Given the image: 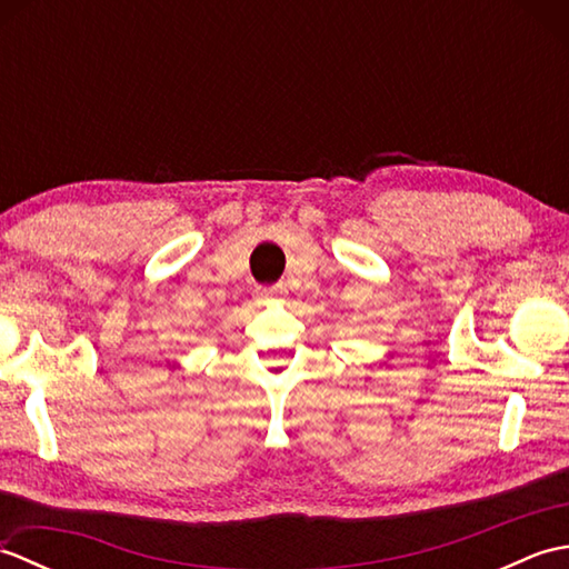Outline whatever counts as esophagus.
Wrapping results in <instances>:
<instances>
[{"label": "esophagus", "instance_id": "obj_1", "mask_svg": "<svg viewBox=\"0 0 569 569\" xmlns=\"http://www.w3.org/2000/svg\"><path fill=\"white\" fill-rule=\"evenodd\" d=\"M286 296V288L283 283H276V286H263L259 288V298H283Z\"/></svg>", "mask_w": 569, "mask_h": 569}]
</instances>
